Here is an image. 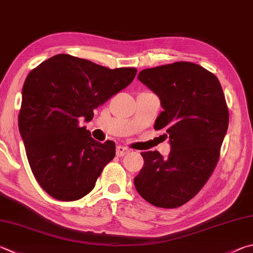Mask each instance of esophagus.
I'll return each instance as SVG.
<instances>
[{"label":"esophagus","mask_w":253,"mask_h":253,"mask_svg":"<svg viewBox=\"0 0 253 253\" xmlns=\"http://www.w3.org/2000/svg\"><path fill=\"white\" fill-rule=\"evenodd\" d=\"M128 153H129V149H127L126 147H124V146L116 147V155L118 156V157H123V156H125Z\"/></svg>","instance_id":"1"}]
</instances>
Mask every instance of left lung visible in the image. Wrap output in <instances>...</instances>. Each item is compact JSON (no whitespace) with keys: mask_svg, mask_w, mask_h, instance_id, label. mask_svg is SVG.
<instances>
[{"mask_svg":"<svg viewBox=\"0 0 253 253\" xmlns=\"http://www.w3.org/2000/svg\"><path fill=\"white\" fill-rule=\"evenodd\" d=\"M138 80L158 96L164 112L155 122L165 129L167 158L144 151V167L134 179L149 204L177 208L198 194L213 172L229 125L222 87L212 73L190 62L146 68Z\"/></svg>","mask_w":253,"mask_h":253,"instance_id":"left-lung-1","label":"left lung"}]
</instances>
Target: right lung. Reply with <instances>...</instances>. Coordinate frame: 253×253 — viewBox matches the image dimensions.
Returning a JSON list of instances; mask_svg holds the SVG:
<instances>
[{
  "instance_id": "right-lung-1",
  "label": "right lung",
  "mask_w": 253,
  "mask_h": 253,
  "mask_svg": "<svg viewBox=\"0 0 253 253\" xmlns=\"http://www.w3.org/2000/svg\"><path fill=\"white\" fill-rule=\"evenodd\" d=\"M136 73L58 54L27 75L18 128L32 172L50 197L74 201L93 190L116 147L91 138L80 118L91 121L94 109L129 85Z\"/></svg>"
}]
</instances>
